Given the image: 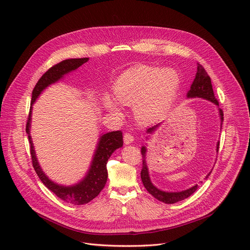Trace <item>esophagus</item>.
I'll list each match as a JSON object with an SVG mask.
<instances>
[{
  "instance_id": "1",
  "label": "esophagus",
  "mask_w": 250,
  "mask_h": 250,
  "mask_svg": "<svg viewBox=\"0 0 250 250\" xmlns=\"http://www.w3.org/2000/svg\"><path fill=\"white\" fill-rule=\"evenodd\" d=\"M124 141H125V143L126 144V145H127V144L133 143L134 136L132 134H129V133H125V136H124Z\"/></svg>"
}]
</instances>
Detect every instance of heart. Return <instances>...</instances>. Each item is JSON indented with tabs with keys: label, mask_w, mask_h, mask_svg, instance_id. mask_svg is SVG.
Masks as SVG:
<instances>
[{
	"label": "heart",
	"mask_w": 250,
	"mask_h": 250,
	"mask_svg": "<svg viewBox=\"0 0 250 250\" xmlns=\"http://www.w3.org/2000/svg\"><path fill=\"white\" fill-rule=\"evenodd\" d=\"M179 87V76L173 69L136 65L124 72L113 84L116 101L134 105L135 113L144 122L160 116L172 103ZM109 96L104 104L113 114H120L118 104Z\"/></svg>",
	"instance_id": "1"
}]
</instances>
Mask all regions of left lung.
<instances>
[{
  "instance_id": "obj_1",
  "label": "left lung",
  "mask_w": 250,
  "mask_h": 250,
  "mask_svg": "<svg viewBox=\"0 0 250 250\" xmlns=\"http://www.w3.org/2000/svg\"><path fill=\"white\" fill-rule=\"evenodd\" d=\"M188 98L200 97V98H204V99L211 101L216 105H219V101L216 99L215 94H214L211 78H209V76L208 75V73L206 72L203 65L200 63H198V72H196L194 80L190 86V90L188 92ZM219 112H220L221 122L223 123V121H224V116H223L224 114H223V110L220 109ZM159 125H160V124L156 125L152 127H149L147 129V133H153L154 130ZM217 146H218L217 147V151H218L219 144ZM146 151L147 150L145 147H142L141 153H142V157H143V167H142V171H141V178H142L144 187H145V188L148 190V192L151 193L155 199H157L162 203H165V204H174V203L180 202L185 199H188V196H190L196 189H198V185H195L192 188H190L187 190H183V191L167 192V191L160 190L159 188L154 187L153 183L150 180V177H149L148 167H147V163H146ZM209 174H211V172L207 175L206 178H208V176Z\"/></svg>"
}]
</instances>
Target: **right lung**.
I'll return each mask as SVG.
<instances>
[{
  "label": "right lung",
  "instance_id": "add662e5",
  "mask_svg": "<svg viewBox=\"0 0 250 250\" xmlns=\"http://www.w3.org/2000/svg\"><path fill=\"white\" fill-rule=\"evenodd\" d=\"M88 58L83 59H69L62 61L61 62L52 65L39 79L36 83L33 91H32V98H31V106L29 110V115L27 118V124H26V133L28 134V140L30 143V154L32 159V165L35 170L36 174L39 179L42 181L43 185L52 192H54L58 198L62 200L65 203L73 204V205H84L89 203L100 193V191L105 187V183L107 180V168L106 164L111 154L118 148H121L124 144L123 133L122 130H115V132H110L100 137L98 146L96 148L93 161L91 163V167L85 178L78 183V185L72 187H63L57 185L52 182L48 177L43 173L41 166H39L34 147L30 137V121H31V109L32 104L37 99L42 91L45 89L50 84L59 81L60 79L63 77V75L68 74L80 65L88 62Z\"/></svg>",
  "mask_w": 250,
  "mask_h": 250
}]
</instances>
